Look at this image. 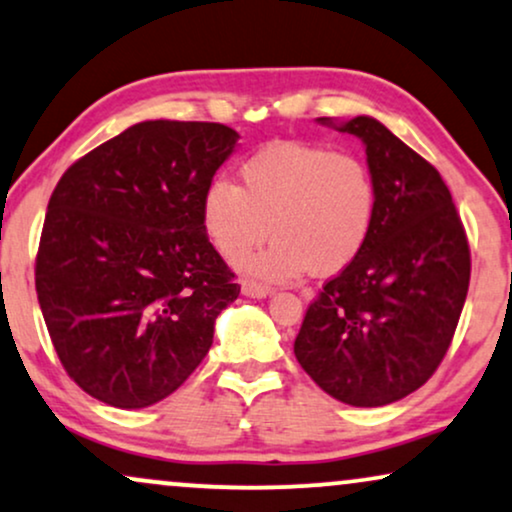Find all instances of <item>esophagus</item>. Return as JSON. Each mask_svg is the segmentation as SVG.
Masks as SVG:
<instances>
[{
  "instance_id": "1",
  "label": "esophagus",
  "mask_w": 512,
  "mask_h": 512,
  "mask_svg": "<svg viewBox=\"0 0 512 512\" xmlns=\"http://www.w3.org/2000/svg\"><path fill=\"white\" fill-rule=\"evenodd\" d=\"M273 289L268 285H263V282H256V280H242V294L244 296H251V299H263V296H268Z\"/></svg>"
}]
</instances>
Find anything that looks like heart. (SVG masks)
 <instances>
[{"label":"heart","mask_w":512,"mask_h":512,"mask_svg":"<svg viewBox=\"0 0 512 512\" xmlns=\"http://www.w3.org/2000/svg\"><path fill=\"white\" fill-rule=\"evenodd\" d=\"M377 218V182L356 154L320 144L277 142L258 149L239 168V187L211 180L201 194V225L227 261L266 242L244 261L249 273L289 282L311 270L334 275L368 244Z\"/></svg>","instance_id":"b5f03b06"}]
</instances>
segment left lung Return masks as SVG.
Here are the masks:
<instances>
[{"label": "left lung", "instance_id": "left-lung-1", "mask_svg": "<svg viewBox=\"0 0 512 512\" xmlns=\"http://www.w3.org/2000/svg\"><path fill=\"white\" fill-rule=\"evenodd\" d=\"M339 130L365 144L377 218L361 256L306 308L294 356L337 401L375 408L413 394L444 361L468 296L470 244L432 163L375 118Z\"/></svg>", "mask_w": 512, "mask_h": 512}]
</instances>
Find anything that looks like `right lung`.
Segmentation results:
<instances>
[{"label": "right lung", "mask_w": 512, "mask_h": 512, "mask_svg": "<svg viewBox=\"0 0 512 512\" xmlns=\"http://www.w3.org/2000/svg\"><path fill=\"white\" fill-rule=\"evenodd\" d=\"M237 140L223 123L144 121L54 187L37 301L63 370L97 401L147 408L211 349L239 285L208 242L201 194Z\"/></svg>", "instance_id": "right-lung-1"}]
</instances>
